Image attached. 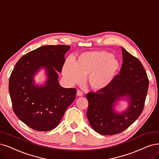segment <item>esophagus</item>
<instances>
[{
    "instance_id": "1",
    "label": "esophagus",
    "mask_w": 159,
    "mask_h": 159,
    "mask_svg": "<svg viewBox=\"0 0 159 159\" xmlns=\"http://www.w3.org/2000/svg\"><path fill=\"white\" fill-rule=\"evenodd\" d=\"M83 95V93L81 91L77 90V92H76V96H82Z\"/></svg>"
}]
</instances>
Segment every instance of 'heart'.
Here are the masks:
<instances>
[{"mask_svg":"<svg viewBox=\"0 0 159 159\" xmlns=\"http://www.w3.org/2000/svg\"><path fill=\"white\" fill-rule=\"evenodd\" d=\"M119 67V61L109 52H87L76 57L75 63L66 60L62 67V75L70 84L80 83L86 76L87 84L98 92L111 84Z\"/></svg>","mask_w":159,"mask_h":159,"instance_id":"heart-1","label":"heart"}]
</instances>
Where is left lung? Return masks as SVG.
<instances>
[{
  "label": "left lung",
  "instance_id": "obj_1",
  "mask_svg": "<svg viewBox=\"0 0 159 159\" xmlns=\"http://www.w3.org/2000/svg\"><path fill=\"white\" fill-rule=\"evenodd\" d=\"M122 65L119 75L104 90L89 92L87 118L96 132L111 136L128 128L142 113L149 87V80L143 65L122 48ZM121 101L127 102L126 109L116 110Z\"/></svg>",
  "mask_w": 159,
  "mask_h": 159
}]
</instances>
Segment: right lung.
<instances>
[{
	"label": "right lung",
	"mask_w": 159,
	"mask_h": 159,
	"mask_svg": "<svg viewBox=\"0 0 159 159\" xmlns=\"http://www.w3.org/2000/svg\"><path fill=\"white\" fill-rule=\"evenodd\" d=\"M66 45L43 46L22 56L11 72L9 93L16 115L26 125L37 131L56 128L75 98V89L59 83ZM43 70L45 80L37 84L35 76Z\"/></svg>",
	"instance_id": "add662e5"
}]
</instances>
